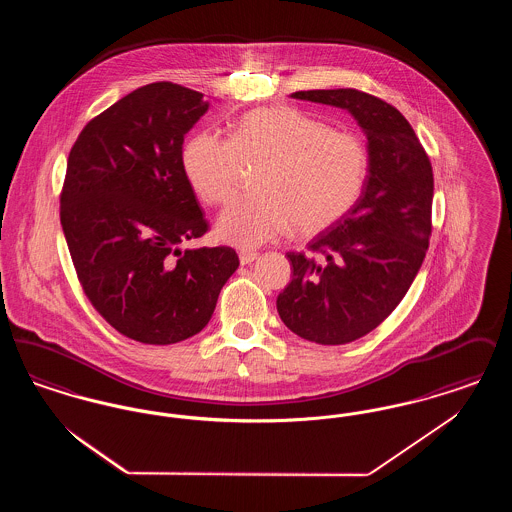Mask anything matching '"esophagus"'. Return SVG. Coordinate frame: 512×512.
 <instances>
[{
	"instance_id": "obj_1",
	"label": "esophagus",
	"mask_w": 512,
	"mask_h": 512,
	"mask_svg": "<svg viewBox=\"0 0 512 512\" xmlns=\"http://www.w3.org/2000/svg\"><path fill=\"white\" fill-rule=\"evenodd\" d=\"M257 259L255 251H240V263L242 265H251Z\"/></svg>"
}]
</instances>
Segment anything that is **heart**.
Here are the masks:
<instances>
[{
    "instance_id": "1",
    "label": "heart",
    "mask_w": 512,
    "mask_h": 512,
    "mask_svg": "<svg viewBox=\"0 0 512 512\" xmlns=\"http://www.w3.org/2000/svg\"><path fill=\"white\" fill-rule=\"evenodd\" d=\"M182 167L197 197L211 205L236 192L245 167L261 169L259 194L230 201L215 228L220 242L253 249L292 224L309 236L343 219L365 190L368 149L351 132L276 105L244 115L232 140L195 134L184 147Z\"/></svg>"
}]
</instances>
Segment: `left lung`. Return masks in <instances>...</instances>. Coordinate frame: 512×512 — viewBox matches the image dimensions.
<instances>
[{"label":"left lung","instance_id":"8db88e82","mask_svg":"<svg viewBox=\"0 0 512 512\" xmlns=\"http://www.w3.org/2000/svg\"><path fill=\"white\" fill-rule=\"evenodd\" d=\"M293 99L345 109L363 128L365 190L355 207L288 253L292 282L278 295L282 322L303 340L341 345L372 332L409 292L432 234L434 174L413 126L390 103L353 88L295 92Z\"/></svg>","mask_w":512,"mask_h":512}]
</instances>
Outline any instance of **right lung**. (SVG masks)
Here are the masks:
<instances>
[{"label":"right lung","instance_id":"add662e5","mask_svg":"<svg viewBox=\"0 0 512 512\" xmlns=\"http://www.w3.org/2000/svg\"><path fill=\"white\" fill-rule=\"evenodd\" d=\"M203 94L153 82L88 122L74 142L61 226L84 293L130 340L169 345L201 332L240 259L232 247L180 249L207 232L182 167Z\"/></svg>","mask_w":512,"mask_h":512}]
</instances>
